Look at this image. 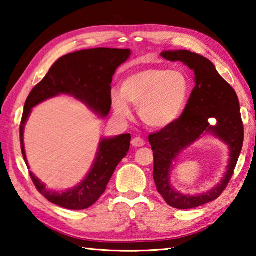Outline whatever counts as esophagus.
<instances>
[{"mask_svg": "<svg viewBox=\"0 0 256 256\" xmlns=\"http://www.w3.org/2000/svg\"><path fill=\"white\" fill-rule=\"evenodd\" d=\"M132 146H136V148H138V146H144V144H146V141L144 140V138H138V136H136L132 140Z\"/></svg>", "mask_w": 256, "mask_h": 256, "instance_id": "1", "label": "esophagus"}]
</instances>
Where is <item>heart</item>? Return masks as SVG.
Instances as JSON below:
<instances>
[{
	"label": "heart",
	"mask_w": 256,
	"mask_h": 256,
	"mask_svg": "<svg viewBox=\"0 0 256 256\" xmlns=\"http://www.w3.org/2000/svg\"><path fill=\"white\" fill-rule=\"evenodd\" d=\"M190 94V82L183 71L141 68L125 76L120 94H112V106L118 118L128 120L132 116L128 102L140 108V116L146 125L164 128L180 118Z\"/></svg>",
	"instance_id": "heart-1"
}]
</instances>
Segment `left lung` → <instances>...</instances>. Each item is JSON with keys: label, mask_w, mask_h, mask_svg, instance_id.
<instances>
[{"label": "left lung", "mask_w": 256, "mask_h": 256, "mask_svg": "<svg viewBox=\"0 0 256 256\" xmlns=\"http://www.w3.org/2000/svg\"><path fill=\"white\" fill-rule=\"evenodd\" d=\"M162 56L172 62H183L196 74V86L180 118L170 126L151 133L149 142L154 151V180L158 192L168 206L176 209H193L218 198L226 190L235 170L244 142L238 97L232 86L222 79L211 60L190 50H166ZM210 118L216 120L210 126ZM206 132H212L228 144L231 159L220 184L198 196L180 194L169 182L172 162L182 150Z\"/></svg>", "instance_id": "1"}]
</instances>
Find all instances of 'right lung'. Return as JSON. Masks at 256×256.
I'll use <instances>...</instances> for the list:
<instances>
[{
	"label": "right lung",
	"mask_w": 256,
	"mask_h": 256,
	"mask_svg": "<svg viewBox=\"0 0 256 256\" xmlns=\"http://www.w3.org/2000/svg\"><path fill=\"white\" fill-rule=\"evenodd\" d=\"M131 50L118 48H92L64 55L52 66L40 84L34 86L24 104L20 124L21 152L29 170L24 144V128L32 108L46 99L60 94H70L84 102L90 110L107 116L112 105V76L120 64L126 60ZM130 134H120L112 138H102L99 144L96 160L89 174L81 183L66 192H52L34 176V186L50 202L70 210H84L96 203L105 192L115 168L130 149Z\"/></svg>",
	"instance_id": "add662e5"
}]
</instances>
